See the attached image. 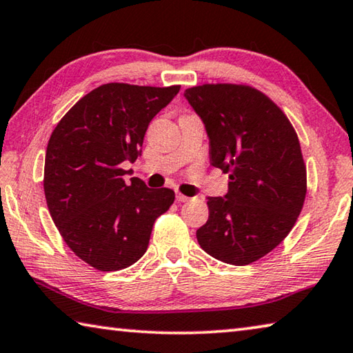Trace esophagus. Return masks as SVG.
<instances>
[{
  "label": "esophagus",
  "instance_id": "obj_1",
  "mask_svg": "<svg viewBox=\"0 0 353 353\" xmlns=\"http://www.w3.org/2000/svg\"><path fill=\"white\" fill-rule=\"evenodd\" d=\"M176 199H177L179 202H188V201H191L193 198H190V196L182 194L181 191H176Z\"/></svg>",
  "mask_w": 353,
  "mask_h": 353
}]
</instances>
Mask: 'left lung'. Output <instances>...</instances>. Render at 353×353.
<instances>
[{"instance_id": "8db88e82", "label": "left lung", "mask_w": 353, "mask_h": 353, "mask_svg": "<svg viewBox=\"0 0 353 353\" xmlns=\"http://www.w3.org/2000/svg\"><path fill=\"white\" fill-rule=\"evenodd\" d=\"M204 123L210 163L229 174L224 198H207L196 232L208 255L229 265L260 260L294 227L307 194L301 143L280 107L249 85L204 83L183 93Z\"/></svg>"}]
</instances>
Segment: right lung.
Listing matches in <instances>:
<instances>
[{
  "label": "right lung",
  "mask_w": 353,
  "mask_h": 353,
  "mask_svg": "<svg viewBox=\"0 0 353 353\" xmlns=\"http://www.w3.org/2000/svg\"><path fill=\"white\" fill-rule=\"evenodd\" d=\"M181 85L104 83L81 98L48 141L43 190L48 210L73 252L94 270L118 271L146 252L152 225L174 202L170 188L124 181L141 154L151 119Z\"/></svg>",
  "instance_id": "1"
}]
</instances>
